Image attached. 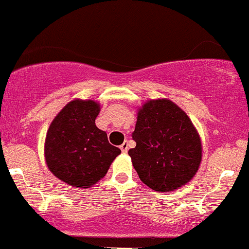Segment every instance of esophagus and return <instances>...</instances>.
Returning <instances> with one entry per match:
<instances>
[{
  "label": "esophagus",
  "mask_w": 249,
  "mask_h": 249,
  "mask_svg": "<svg viewBox=\"0 0 249 249\" xmlns=\"http://www.w3.org/2000/svg\"><path fill=\"white\" fill-rule=\"evenodd\" d=\"M127 148H128V142H124L123 144L121 145V150L123 153H126L127 152Z\"/></svg>",
  "instance_id": "1"
}]
</instances>
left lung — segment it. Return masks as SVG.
I'll list each match as a JSON object with an SVG mask.
<instances>
[{
	"label": "left lung",
	"instance_id": "1",
	"mask_svg": "<svg viewBox=\"0 0 249 249\" xmlns=\"http://www.w3.org/2000/svg\"><path fill=\"white\" fill-rule=\"evenodd\" d=\"M128 151L145 185L158 192L176 191L190 182L202 158L201 139L185 111L167 98L151 99L138 108Z\"/></svg>",
	"mask_w": 249,
	"mask_h": 249
}]
</instances>
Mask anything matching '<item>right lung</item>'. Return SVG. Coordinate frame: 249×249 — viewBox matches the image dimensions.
Listing matches in <instances>:
<instances>
[{"label": "right lung", "instance_id": "1", "mask_svg": "<svg viewBox=\"0 0 249 249\" xmlns=\"http://www.w3.org/2000/svg\"><path fill=\"white\" fill-rule=\"evenodd\" d=\"M101 104L72 99L48 128L44 158L50 172L77 188H89L104 178L122 151L111 145L105 131L96 126Z\"/></svg>", "mask_w": 249, "mask_h": 249}]
</instances>
